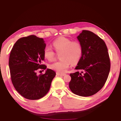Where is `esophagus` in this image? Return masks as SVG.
<instances>
[{
	"instance_id": "34e87169",
	"label": "esophagus",
	"mask_w": 121,
	"mask_h": 121,
	"mask_svg": "<svg viewBox=\"0 0 121 121\" xmlns=\"http://www.w3.org/2000/svg\"><path fill=\"white\" fill-rule=\"evenodd\" d=\"M58 74L59 76H65V75H66V74H65V73H58Z\"/></svg>"
}]
</instances>
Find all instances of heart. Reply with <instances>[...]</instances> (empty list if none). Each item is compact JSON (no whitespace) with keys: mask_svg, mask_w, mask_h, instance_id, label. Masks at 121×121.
Here are the masks:
<instances>
[{"mask_svg":"<svg viewBox=\"0 0 121 121\" xmlns=\"http://www.w3.org/2000/svg\"><path fill=\"white\" fill-rule=\"evenodd\" d=\"M53 46L57 53H59L61 60L49 65L50 68L58 73H64L70 63L76 65L81 60L83 54L82 45L78 41H72L65 37H60L55 40ZM56 53L50 46H46L44 51V56L47 60L52 61L56 58Z\"/></svg>","mask_w":121,"mask_h":121,"instance_id":"1","label":"heart"}]
</instances>
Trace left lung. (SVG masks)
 Here are the masks:
<instances>
[{
  "label": "left lung",
  "mask_w": 121,
  "mask_h": 121,
  "mask_svg": "<svg viewBox=\"0 0 121 121\" xmlns=\"http://www.w3.org/2000/svg\"><path fill=\"white\" fill-rule=\"evenodd\" d=\"M77 38L83 51L75 69L81 73H70L69 86L75 95L89 97L105 85L110 69V58L105 42L93 32L83 30Z\"/></svg>",
  "instance_id": "8db88e82"
}]
</instances>
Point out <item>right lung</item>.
<instances>
[{"instance_id":"1","label":"right lung","mask_w":121,"mask_h":121,"mask_svg":"<svg viewBox=\"0 0 121 121\" xmlns=\"http://www.w3.org/2000/svg\"><path fill=\"white\" fill-rule=\"evenodd\" d=\"M46 45L43 38L30 35L20 38L12 48L9 67L12 84L22 97L38 100L50 90L56 73L47 69L45 73L37 75L38 70H45L44 51Z\"/></svg>"}]
</instances>
